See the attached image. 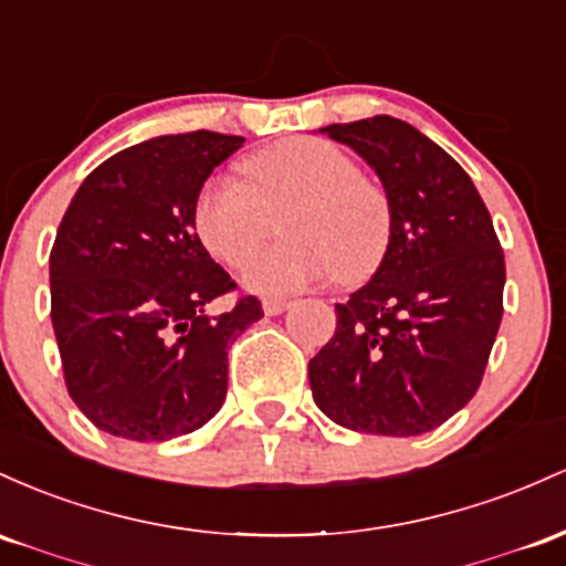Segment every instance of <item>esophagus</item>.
Instances as JSON below:
<instances>
[{
	"label": "esophagus",
	"instance_id": "34e87169",
	"mask_svg": "<svg viewBox=\"0 0 566 566\" xmlns=\"http://www.w3.org/2000/svg\"><path fill=\"white\" fill-rule=\"evenodd\" d=\"M262 310H264V315H281V313H285V310H289V302H285V300H264Z\"/></svg>",
	"mask_w": 566,
	"mask_h": 566
}]
</instances>
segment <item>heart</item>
<instances>
[{
	"instance_id": "1",
	"label": "heart",
	"mask_w": 566,
	"mask_h": 566,
	"mask_svg": "<svg viewBox=\"0 0 566 566\" xmlns=\"http://www.w3.org/2000/svg\"><path fill=\"white\" fill-rule=\"evenodd\" d=\"M243 181L208 176L195 195L200 243L227 266H243L270 234V213L283 216L289 243L259 253L245 266L253 294L285 296L339 277L364 283L392 243V202L382 184L358 174L342 146L317 136L275 142L243 163Z\"/></svg>"
}]
</instances>
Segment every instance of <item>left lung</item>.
<instances>
[{
    "label": "left lung",
    "mask_w": 566,
    "mask_h": 566,
    "mask_svg": "<svg viewBox=\"0 0 566 566\" xmlns=\"http://www.w3.org/2000/svg\"><path fill=\"white\" fill-rule=\"evenodd\" d=\"M323 130L377 170L396 224L382 266L336 304V332L307 366L313 398L358 433H428L475 396L503 321L492 216L460 163L403 119Z\"/></svg>",
    "instance_id": "obj_1"
}]
</instances>
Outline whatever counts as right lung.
Segmentation results:
<instances>
[{"label":"right lung","instance_id":"1","mask_svg":"<svg viewBox=\"0 0 566 566\" xmlns=\"http://www.w3.org/2000/svg\"><path fill=\"white\" fill-rule=\"evenodd\" d=\"M245 138L213 130L117 151L82 181L50 251V317L72 401L95 428L168 441L227 396V347L262 317L195 232L200 184Z\"/></svg>","mask_w":566,"mask_h":566}]
</instances>
